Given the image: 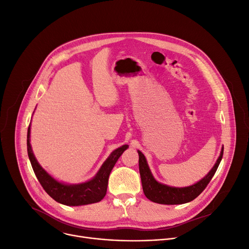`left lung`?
Wrapping results in <instances>:
<instances>
[{
    "label": "left lung",
    "mask_w": 249,
    "mask_h": 249,
    "mask_svg": "<svg viewBox=\"0 0 249 249\" xmlns=\"http://www.w3.org/2000/svg\"><path fill=\"white\" fill-rule=\"evenodd\" d=\"M223 151L224 147H222L220 156L218 158L215 165L204 178L190 187L175 188L160 184V182H159L153 178L145 156L143 155L141 151L138 150L139 173L142 182V189L143 192H144V195L146 196V198L154 203L164 205H178L193 201L206 189L209 182H210V180L214 177L222 160V156H223Z\"/></svg>",
    "instance_id": "8db88e82"
}]
</instances>
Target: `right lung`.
I'll return each instance as SVG.
<instances>
[{"label":"right lung","instance_id":"right-lung-1","mask_svg":"<svg viewBox=\"0 0 249 249\" xmlns=\"http://www.w3.org/2000/svg\"><path fill=\"white\" fill-rule=\"evenodd\" d=\"M128 148L123 145L115 149L101 166L98 174L89 181L77 185H67L48 175L36 160L30 144V126L27 132V151L36 178L50 197L67 206H82L100 202L107 193L110 173L121 154Z\"/></svg>","mask_w":249,"mask_h":249}]
</instances>
